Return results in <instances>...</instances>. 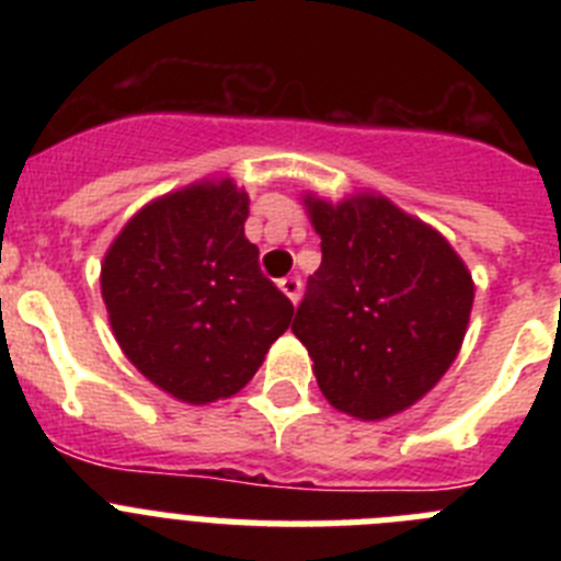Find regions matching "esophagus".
Instances as JSON below:
<instances>
[{
    "label": "esophagus",
    "mask_w": 561,
    "mask_h": 561,
    "mask_svg": "<svg viewBox=\"0 0 561 561\" xmlns=\"http://www.w3.org/2000/svg\"><path fill=\"white\" fill-rule=\"evenodd\" d=\"M280 291H284L286 297H289L291 304H297V300H300V289H304V284H300V277H284V280H280Z\"/></svg>",
    "instance_id": "1"
}]
</instances>
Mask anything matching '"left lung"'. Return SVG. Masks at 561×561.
<instances>
[{"label":"left lung","mask_w":561,"mask_h":561,"mask_svg":"<svg viewBox=\"0 0 561 561\" xmlns=\"http://www.w3.org/2000/svg\"><path fill=\"white\" fill-rule=\"evenodd\" d=\"M304 202L323 264L309 277L291 331L336 410L362 421L401 413L458 356L472 275L447 238L385 196Z\"/></svg>","instance_id":"obj_1"}]
</instances>
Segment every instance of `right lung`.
Listing matches in <instances>:
<instances>
[{
    "instance_id": "right-lung-1",
    "label": "right lung",
    "mask_w": 561,
    "mask_h": 561,
    "mask_svg": "<svg viewBox=\"0 0 561 561\" xmlns=\"http://www.w3.org/2000/svg\"><path fill=\"white\" fill-rule=\"evenodd\" d=\"M247 216L250 196L232 180L196 182L142 207L103 257L114 340L148 381L187 404L244 388L295 314L257 266Z\"/></svg>"
}]
</instances>
